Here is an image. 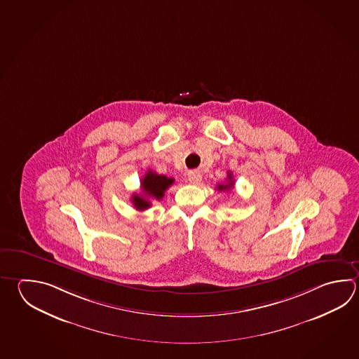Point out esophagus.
<instances>
[{
    "instance_id": "34e87169",
    "label": "esophagus",
    "mask_w": 359,
    "mask_h": 359,
    "mask_svg": "<svg viewBox=\"0 0 359 359\" xmlns=\"http://www.w3.org/2000/svg\"><path fill=\"white\" fill-rule=\"evenodd\" d=\"M188 180L191 184H199L201 180H202V175H201L199 171H190L189 174H188Z\"/></svg>"
}]
</instances>
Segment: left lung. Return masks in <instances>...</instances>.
<instances>
[{"label":"left lung","instance_id":"8db88e82","mask_svg":"<svg viewBox=\"0 0 359 359\" xmlns=\"http://www.w3.org/2000/svg\"><path fill=\"white\" fill-rule=\"evenodd\" d=\"M227 184H218L217 185V189L219 190V191H227V190L232 189L233 188V185H235V182L232 180V174L229 172V177H227Z\"/></svg>","mask_w":359,"mask_h":359}]
</instances>
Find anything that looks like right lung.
Masks as SVG:
<instances>
[{
	"mask_svg": "<svg viewBox=\"0 0 359 359\" xmlns=\"http://www.w3.org/2000/svg\"><path fill=\"white\" fill-rule=\"evenodd\" d=\"M174 179L165 175H158L154 171L149 170L147 174L143 176L141 180V194L132 196V203L135 210H144L151 207V199H163L165 190L172 185Z\"/></svg>",
	"mask_w": 359,
	"mask_h": 359,
	"instance_id": "1",
	"label": "right lung"
}]
</instances>
